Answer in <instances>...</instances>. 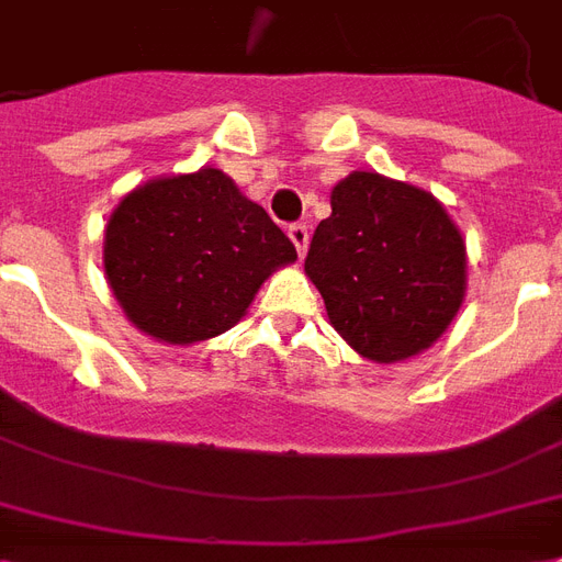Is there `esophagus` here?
Instances as JSON below:
<instances>
[{"mask_svg":"<svg viewBox=\"0 0 562 562\" xmlns=\"http://www.w3.org/2000/svg\"><path fill=\"white\" fill-rule=\"evenodd\" d=\"M289 238H291V244L297 247L300 256H303V252H306V247H310V226H306V224H291L289 226Z\"/></svg>","mask_w":562,"mask_h":562,"instance_id":"34e87169","label":"esophagus"}]
</instances>
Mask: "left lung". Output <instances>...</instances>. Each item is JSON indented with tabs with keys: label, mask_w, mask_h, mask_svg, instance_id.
Listing matches in <instances>:
<instances>
[{
	"label": "left lung",
	"mask_w": 562,
	"mask_h": 562,
	"mask_svg": "<svg viewBox=\"0 0 562 562\" xmlns=\"http://www.w3.org/2000/svg\"><path fill=\"white\" fill-rule=\"evenodd\" d=\"M306 277L329 324L374 362H401L442 336L465 297V241L434 194L353 170L329 196Z\"/></svg>",
	"instance_id": "left-lung-1"
}]
</instances>
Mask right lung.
Here are the masks:
<instances>
[{
	"label": "right lung",
	"mask_w": 562,
	"mask_h": 562,
	"mask_svg": "<svg viewBox=\"0 0 562 562\" xmlns=\"http://www.w3.org/2000/svg\"><path fill=\"white\" fill-rule=\"evenodd\" d=\"M294 244L217 167L149 179L111 212L102 265L126 318L167 345L221 336Z\"/></svg>",
	"instance_id": "obj_1"
}]
</instances>
